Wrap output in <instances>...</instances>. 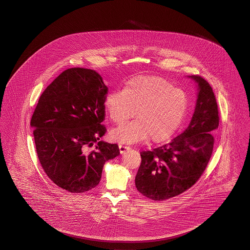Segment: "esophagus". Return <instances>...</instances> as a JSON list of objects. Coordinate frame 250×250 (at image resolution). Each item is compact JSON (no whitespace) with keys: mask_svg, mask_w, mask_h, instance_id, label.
<instances>
[{"mask_svg":"<svg viewBox=\"0 0 250 250\" xmlns=\"http://www.w3.org/2000/svg\"><path fill=\"white\" fill-rule=\"evenodd\" d=\"M129 148H130V146L127 145H119V150H120L121 154L122 153H125L126 150H128Z\"/></svg>","mask_w":250,"mask_h":250,"instance_id":"obj_1","label":"esophagus"}]
</instances>
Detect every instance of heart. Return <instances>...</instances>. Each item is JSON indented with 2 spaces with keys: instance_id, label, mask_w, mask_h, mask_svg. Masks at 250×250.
Segmentation results:
<instances>
[{
  "instance_id": "b5f03b06",
  "label": "heart",
  "mask_w": 250,
  "mask_h": 250,
  "mask_svg": "<svg viewBox=\"0 0 250 250\" xmlns=\"http://www.w3.org/2000/svg\"><path fill=\"white\" fill-rule=\"evenodd\" d=\"M188 105L184 91L159 77H137L129 81L124 91L110 92L104 107L110 120L121 125L110 132L114 141L131 144L150 137L161 142L172 136L180 126Z\"/></svg>"
}]
</instances>
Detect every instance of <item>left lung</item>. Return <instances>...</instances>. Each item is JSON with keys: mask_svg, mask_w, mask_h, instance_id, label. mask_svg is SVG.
Instances as JSON below:
<instances>
[{"mask_svg": "<svg viewBox=\"0 0 250 250\" xmlns=\"http://www.w3.org/2000/svg\"><path fill=\"white\" fill-rule=\"evenodd\" d=\"M199 86L196 107L188 128L168 143L140 152L136 187L144 196L164 201L192 187L207 167L219 125V111L212 87L201 76H191Z\"/></svg>", "mask_w": 250, "mask_h": 250, "instance_id": "obj_1", "label": "left lung"}]
</instances>
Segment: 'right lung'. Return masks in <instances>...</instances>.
Segmentation results:
<instances>
[{
    "instance_id": "right-lung-1",
    "label": "right lung",
    "mask_w": 250,
    "mask_h": 250,
    "mask_svg": "<svg viewBox=\"0 0 250 250\" xmlns=\"http://www.w3.org/2000/svg\"><path fill=\"white\" fill-rule=\"evenodd\" d=\"M108 88L92 69L70 68L49 84L31 118L38 159L52 182L69 192H85L101 181L117 144L99 141L106 133ZM95 143L96 149H87Z\"/></svg>"
}]
</instances>
